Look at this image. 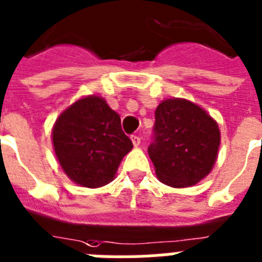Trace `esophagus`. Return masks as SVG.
Here are the masks:
<instances>
[{"label":"esophagus","mask_w":262,"mask_h":262,"mask_svg":"<svg viewBox=\"0 0 262 262\" xmlns=\"http://www.w3.org/2000/svg\"><path fill=\"white\" fill-rule=\"evenodd\" d=\"M131 140H133V144L135 147H138L140 144V138L138 135H133V136H131Z\"/></svg>","instance_id":"1"}]
</instances>
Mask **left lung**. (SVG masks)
<instances>
[{
  "label": "left lung",
  "mask_w": 262,
  "mask_h": 262,
  "mask_svg": "<svg viewBox=\"0 0 262 262\" xmlns=\"http://www.w3.org/2000/svg\"><path fill=\"white\" fill-rule=\"evenodd\" d=\"M221 133L204 108L186 99H166L155 110L148 155L158 179L171 187H189L211 171Z\"/></svg>",
  "instance_id": "left-lung-1"
}]
</instances>
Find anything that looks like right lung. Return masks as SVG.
<instances>
[{"label": "right lung", "mask_w": 262, "mask_h": 262, "mask_svg": "<svg viewBox=\"0 0 262 262\" xmlns=\"http://www.w3.org/2000/svg\"><path fill=\"white\" fill-rule=\"evenodd\" d=\"M52 140L68 178L91 189L111 182L133 148L120 126V116L95 95L79 99L58 116Z\"/></svg>", "instance_id": "obj_1"}]
</instances>
